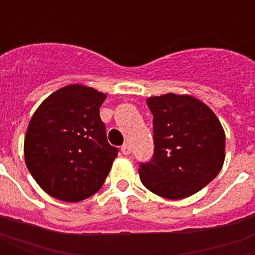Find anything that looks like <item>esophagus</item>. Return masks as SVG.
I'll return each mask as SVG.
<instances>
[{
    "label": "esophagus",
    "instance_id": "1",
    "mask_svg": "<svg viewBox=\"0 0 255 255\" xmlns=\"http://www.w3.org/2000/svg\"><path fill=\"white\" fill-rule=\"evenodd\" d=\"M122 153L124 155H128V154H131V147H129V144H123L122 146Z\"/></svg>",
    "mask_w": 255,
    "mask_h": 255
}]
</instances>
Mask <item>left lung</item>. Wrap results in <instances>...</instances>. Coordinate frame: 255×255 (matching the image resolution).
I'll return each instance as SVG.
<instances>
[{
	"mask_svg": "<svg viewBox=\"0 0 255 255\" xmlns=\"http://www.w3.org/2000/svg\"><path fill=\"white\" fill-rule=\"evenodd\" d=\"M154 154L140 162L139 177L151 192L182 199L219 175L225 158V133L213 111L191 95L150 97Z\"/></svg>",
	"mask_w": 255,
	"mask_h": 255,
	"instance_id": "obj_1",
	"label": "left lung"
}]
</instances>
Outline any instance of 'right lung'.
Segmentation results:
<instances>
[{
	"instance_id": "add662e5",
	"label": "right lung",
	"mask_w": 255,
	"mask_h": 255,
	"mask_svg": "<svg viewBox=\"0 0 255 255\" xmlns=\"http://www.w3.org/2000/svg\"><path fill=\"white\" fill-rule=\"evenodd\" d=\"M105 98L95 89L69 84L34 113L24 138L25 164L50 197L79 202L102 187L119 153L100 117Z\"/></svg>"
}]
</instances>
